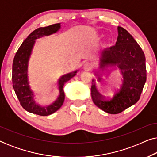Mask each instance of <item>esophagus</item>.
I'll list each match as a JSON object with an SVG mask.
<instances>
[{"label": "esophagus", "mask_w": 157, "mask_h": 157, "mask_svg": "<svg viewBox=\"0 0 157 157\" xmlns=\"http://www.w3.org/2000/svg\"><path fill=\"white\" fill-rule=\"evenodd\" d=\"M83 69L86 70V71L91 70V63H89V62H86V63H84V64H83Z\"/></svg>", "instance_id": "esophagus-1"}]
</instances>
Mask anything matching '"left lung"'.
<instances>
[{
	"label": "left lung",
	"instance_id": "obj_1",
	"mask_svg": "<svg viewBox=\"0 0 157 157\" xmlns=\"http://www.w3.org/2000/svg\"><path fill=\"white\" fill-rule=\"evenodd\" d=\"M109 66H117L121 70L124 78L122 85L112 97L105 98L97 91L93 79L91 98L96 106L105 112L117 114L138 101L147 80L144 53L133 36L122 27H118L115 46L102 51L98 73ZM97 81L100 82L101 77L98 76Z\"/></svg>",
	"mask_w": 157,
	"mask_h": 157
}]
</instances>
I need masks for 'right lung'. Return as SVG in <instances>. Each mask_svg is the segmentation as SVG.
<instances>
[{"mask_svg":"<svg viewBox=\"0 0 157 157\" xmlns=\"http://www.w3.org/2000/svg\"><path fill=\"white\" fill-rule=\"evenodd\" d=\"M61 29V23H56L44 28H38L25 38L20 48L17 51L13 62L12 81L13 87L20 104L25 111L40 116L52 114L63 105L65 94L63 86L65 83L76 76L78 71L62 76L59 79V95L57 99L48 106H42L34 100V93L29 86L28 78V66L36 39L56 33Z\"/></svg>","mask_w":157,"mask_h":157,"instance_id":"1","label":"right lung"}]
</instances>
